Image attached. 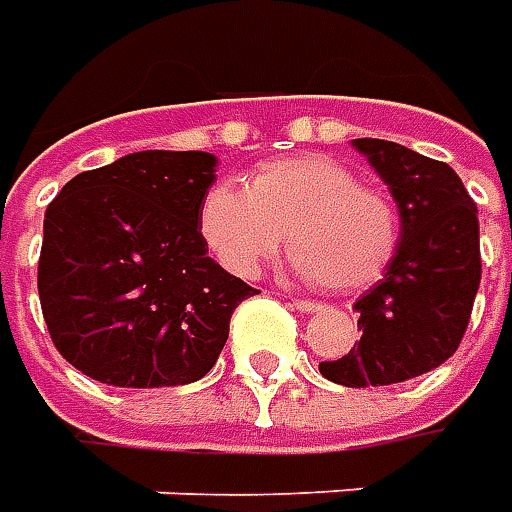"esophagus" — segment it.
<instances>
[{"label":"esophagus","instance_id":"obj_1","mask_svg":"<svg viewBox=\"0 0 512 512\" xmlns=\"http://www.w3.org/2000/svg\"><path fill=\"white\" fill-rule=\"evenodd\" d=\"M293 302V307H296V310H302V313H316L318 307V302H307V299H291Z\"/></svg>","mask_w":512,"mask_h":512}]
</instances>
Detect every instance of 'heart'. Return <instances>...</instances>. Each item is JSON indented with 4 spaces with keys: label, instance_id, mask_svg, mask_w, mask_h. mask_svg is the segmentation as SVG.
Listing matches in <instances>:
<instances>
[{
    "label": "heart",
    "instance_id": "heart-1",
    "mask_svg": "<svg viewBox=\"0 0 512 512\" xmlns=\"http://www.w3.org/2000/svg\"><path fill=\"white\" fill-rule=\"evenodd\" d=\"M199 232L238 277H255L288 232L293 266L305 280L357 291L393 263L402 216L391 196L360 185L335 157L302 155L260 166L246 188L216 182L202 199Z\"/></svg>",
    "mask_w": 512,
    "mask_h": 512
}]
</instances>
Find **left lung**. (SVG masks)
I'll use <instances>...</instances> for the list:
<instances>
[{"mask_svg": "<svg viewBox=\"0 0 512 512\" xmlns=\"http://www.w3.org/2000/svg\"><path fill=\"white\" fill-rule=\"evenodd\" d=\"M352 146L396 199L402 244L382 280L355 302L357 346L318 371L368 388L421 377L455 355L480 288V221L452 166L380 138Z\"/></svg>", "mask_w": 512, "mask_h": 512, "instance_id": "1", "label": "left lung"}]
</instances>
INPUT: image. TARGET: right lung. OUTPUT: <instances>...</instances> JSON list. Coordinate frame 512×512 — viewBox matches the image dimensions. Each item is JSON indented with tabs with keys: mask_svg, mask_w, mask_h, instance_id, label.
Instances as JSON below:
<instances>
[{
	"mask_svg": "<svg viewBox=\"0 0 512 512\" xmlns=\"http://www.w3.org/2000/svg\"><path fill=\"white\" fill-rule=\"evenodd\" d=\"M210 152H132L49 202L38 296L57 352L116 388L188 385L216 366L238 302L255 296L207 257Z\"/></svg>",
	"mask_w": 512,
	"mask_h": 512,
	"instance_id": "right-lung-1",
	"label": "right lung"
}]
</instances>
